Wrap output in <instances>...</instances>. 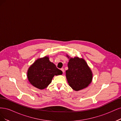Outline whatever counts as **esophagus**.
Returning a JSON list of instances; mask_svg holds the SVG:
<instances>
[{
  "label": "esophagus",
  "instance_id": "34e87169",
  "mask_svg": "<svg viewBox=\"0 0 121 121\" xmlns=\"http://www.w3.org/2000/svg\"><path fill=\"white\" fill-rule=\"evenodd\" d=\"M61 71H62V72H63V73L64 72V69L63 68H61Z\"/></svg>",
  "mask_w": 121,
  "mask_h": 121
}]
</instances>
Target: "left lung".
Masks as SVG:
<instances>
[{
	"instance_id": "8db88e82",
	"label": "left lung",
	"mask_w": 121,
	"mask_h": 121,
	"mask_svg": "<svg viewBox=\"0 0 121 121\" xmlns=\"http://www.w3.org/2000/svg\"><path fill=\"white\" fill-rule=\"evenodd\" d=\"M68 67V69L66 71V78L69 86L74 90H81L91 83L92 79L91 71L82 58H70Z\"/></svg>"
}]
</instances>
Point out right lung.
<instances>
[{"label": "right lung", "instance_id": "add662e5", "mask_svg": "<svg viewBox=\"0 0 121 121\" xmlns=\"http://www.w3.org/2000/svg\"><path fill=\"white\" fill-rule=\"evenodd\" d=\"M62 71L49 61L47 56L38 59L28 71V78L31 84L39 89L46 88L51 83L54 75H61Z\"/></svg>", "mask_w": 121, "mask_h": 121}]
</instances>
